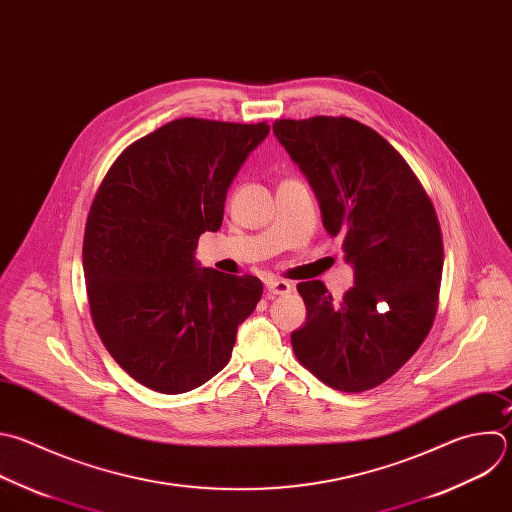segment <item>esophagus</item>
I'll return each mask as SVG.
<instances>
[{
  "instance_id": "34e87169",
  "label": "esophagus",
  "mask_w": 512,
  "mask_h": 512,
  "mask_svg": "<svg viewBox=\"0 0 512 512\" xmlns=\"http://www.w3.org/2000/svg\"><path fill=\"white\" fill-rule=\"evenodd\" d=\"M293 291V283L289 281H283V279H273L267 283V293L271 297H277V295H287Z\"/></svg>"
}]
</instances>
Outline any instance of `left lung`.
Returning <instances> with one entry per match:
<instances>
[{
	"label": "left lung",
	"instance_id": "8db88e82",
	"mask_svg": "<svg viewBox=\"0 0 512 512\" xmlns=\"http://www.w3.org/2000/svg\"><path fill=\"white\" fill-rule=\"evenodd\" d=\"M273 134L313 189L325 231L344 237L356 283L339 303L321 281L297 285L307 317L293 352L329 388H376L436 315L444 251L434 207L400 152L358 120H275Z\"/></svg>",
	"mask_w": 512,
	"mask_h": 512
}]
</instances>
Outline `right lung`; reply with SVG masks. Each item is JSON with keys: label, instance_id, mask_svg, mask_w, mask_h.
Here are the masks:
<instances>
[{"label": "right lung", "instance_id": "add662e5", "mask_svg": "<svg viewBox=\"0 0 512 512\" xmlns=\"http://www.w3.org/2000/svg\"><path fill=\"white\" fill-rule=\"evenodd\" d=\"M269 124L179 118L132 142L88 213L82 265L90 313L116 364L142 386L183 394L231 360L263 283L195 259L219 231L227 191Z\"/></svg>", "mask_w": 512, "mask_h": 512}]
</instances>
